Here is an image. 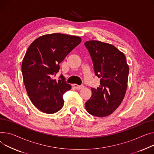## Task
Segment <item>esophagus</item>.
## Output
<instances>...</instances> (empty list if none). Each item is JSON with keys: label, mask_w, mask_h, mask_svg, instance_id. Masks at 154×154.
Instances as JSON below:
<instances>
[{"label": "esophagus", "mask_w": 154, "mask_h": 154, "mask_svg": "<svg viewBox=\"0 0 154 154\" xmlns=\"http://www.w3.org/2000/svg\"><path fill=\"white\" fill-rule=\"evenodd\" d=\"M74 87L76 89H77V90H80V89L84 88V85H77V84H74Z\"/></svg>", "instance_id": "1"}]
</instances>
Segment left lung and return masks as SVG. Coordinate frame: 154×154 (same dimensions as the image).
Listing matches in <instances>:
<instances>
[{
    "label": "left lung",
    "instance_id": "obj_1",
    "mask_svg": "<svg viewBox=\"0 0 154 154\" xmlns=\"http://www.w3.org/2000/svg\"><path fill=\"white\" fill-rule=\"evenodd\" d=\"M84 45L93 61L95 74L100 78V86L91 88V96L85 106L91 115L107 116L118 108L125 98L129 66L125 54L113 45L97 40L87 41Z\"/></svg>",
    "mask_w": 154,
    "mask_h": 154
}]
</instances>
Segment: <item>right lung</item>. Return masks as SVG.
I'll list each match as a JSON object with an SVG mask.
<instances>
[{
  "mask_svg": "<svg viewBox=\"0 0 154 154\" xmlns=\"http://www.w3.org/2000/svg\"><path fill=\"white\" fill-rule=\"evenodd\" d=\"M81 42V38L61 33L41 36L28 47L22 63L23 82L32 103L40 111L52 114L64 105L63 95L71 89L59 72V64Z\"/></svg>",
  "mask_w": 154,
  "mask_h": 154,
  "instance_id": "add662e5",
  "label": "right lung"
}]
</instances>
